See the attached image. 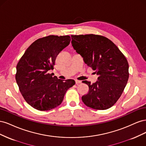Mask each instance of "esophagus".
<instances>
[{
  "label": "esophagus",
  "instance_id": "obj_1",
  "mask_svg": "<svg viewBox=\"0 0 146 146\" xmlns=\"http://www.w3.org/2000/svg\"><path fill=\"white\" fill-rule=\"evenodd\" d=\"M76 85H79V84H81V83H82V82L80 81V80H76Z\"/></svg>",
  "mask_w": 146,
  "mask_h": 146
}]
</instances>
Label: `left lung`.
Returning <instances> with one entry per match:
<instances>
[{
	"label": "left lung",
	"mask_w": 146,
	"mask_h": 146,
	"mask_svg": "<svg viewBox=\"0 0 146 146\" xmlns=\"http://www.w3.org/2000/svg\"><path fill=\"white\" fill-rule=\"evenodd\" d=\"M72 46L84 62L99 76L89 87V92L82 96L83 102L95 110L111 107L120 98L129 79V63L122 53L109 39L100 35H71Z\"/></svg>",
	"instance_id": "obj_1"
}]
</instances>
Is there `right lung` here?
Returning a JSON list of instances; mask_svg holds the SVG:
<instances>
[{"mask_svg":"<svg viewBox=\"0 0 146 146\" xmlns=\"http://www.w3.org/2000/svg\"><path fill=\"white\" fill-rule=\"evenodd\" d=\"M69 36L50 35L33 42L16 66V80L21 93L32 107L40 111L56 108L63 100L72 79L61 80L48 70L54 69L56 57L70 43Z\"/></svg>","mask_w":146,"mask_h":146,"instance_id":"obj_1","label":"right lung"}]
</instances>
